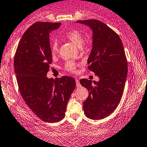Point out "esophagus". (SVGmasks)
Segmentation results:
<instances>
[{
    "instance_id": "34e87169",
    "label": "esophagus",
    "mask_w": 147,
    "mask_h": 147,
    "mask_svg": "<svg viewBox=\"0 0 147 147\" xmlns=\"http://www.w3.org/2000/svg\"><path fill=\"white\" fill-rule=\"evenodd\" d=\"M75 82H76V86H77V87H80V81L78 80V79L75 80Z\"/></svg>"
}]
</instances>
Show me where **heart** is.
I'll return each instance as SVG.
<instances>
[{
    "label": "heart",
    "mask_w": 147,
    "mask_h": 147,
    "mask_svg": "<svg viewBox=\"0 0 147 147\" xmlns=\"http://www.w3.org/2000/svg\"><path fill=\"white\" fill-rule=\"evenodd\" d=\"M63 38L67 40L70 41L72 43L75 44L78 47L82 46L84 42V35H82L80 31L75 29H69L65 31L62 35ZM50 53L53 55H55L59 50V45L57 40H53L50 43ZM80 64L75 63L73 61H67L65 64L64 69L67 72L71 73H75L78 70V67Z\"/></svg>",
    "instance_id": "obj_1"
}]
</instances>
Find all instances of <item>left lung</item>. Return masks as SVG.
I'll use <instances>...</instances> for the list:
<instances>
[{"mask_svg":"<svg viewBox=\"0 0 147 147\" xmlns=\"http://www.w3.org/2000/svg\"><path fill=\"white\" fill-rule=\"evenodd\" d=\"M93 31L92 49L87 63L88 69L100 78L92 83L80 80L89 96L83 102L84 115L92 119L109 116L119 105L127 76V60L122 42L115 31L98 20H78Z\"/></svg>","mask_w":147,"mask_h":147,"instance_id":"left-lung-1","label":"left lung"}]
</instances>
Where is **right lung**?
<instances>
[{
    "mask_svg": "<svg viewBox=\"0 0 147 147\" xmlns=\"http://www.w3.org/2000/svg\"><path fill=\"white\" fill-rule=\"evenodd\" d=\"M60 23L36 22L24 32L16 49L14 68L22 97L37 117L47 122L65 117L67 104L75 88V80L46 77L52 64L49 34Z\"/></svg>",
    "mask_w": 147,
    "mask_h": 147,
    "instance_id": "obj_1",
    "label": "right lung"
}]
</instances>
